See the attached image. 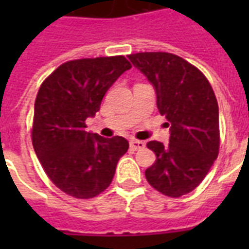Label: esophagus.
Masks as SVG:
<instances>
[{"label":"esophagus","instance_id":"esophagus-1","mask_svg":"<svg viewBox=\"0 0 249 249\" xmlns=\"http://www.w3.org/2000/svg\"><path fill=\"white\" fill-rule=\"evenodd\" d=\"M129 145L133 151H139V149H142L145 146V142L140 140H130Z\"/></svg>","mask_w":249,"mask_h":249}]
</instances>
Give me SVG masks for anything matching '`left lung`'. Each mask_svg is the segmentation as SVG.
Masks as SVG:
<instances>
[{
	"mask_svg": "<svg viewBox=\"0 0 249 249\" xmlns=\"http://www.w3.org/2000/svg\"><path fill=\"white\" fill-rule=\"evenodd\" d=\"M155 88L157 108L169 121V144L149 141L156 161L145 171L152 187L171 197L192 192L219 153V107L213 89L196 66L165 52L129 54Z\"/></svg>",
	"mask_w": 249,
	"mask_h": 249,
	"instance_id": "1",
	"label": "left lung"
}]
</instances>
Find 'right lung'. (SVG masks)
Returning a JSON list of instances; mask_svg holds the SVG:
<instances>
[{
	"instance_id": "add662e5",
	"label": "right lung",
	"mask_w": 249,
	"mask_h": 249,
	"mask_svg": "<svg viewBox=\"0 0 249 249\" xmlns=\"http://www.w3.org/2000/svg\"><path fill=\"white\" fill-rule=\"evenodd\" d=\"M132 65L124 56L82 58L58 66L42 82L35 103L33 148L56 187L77 198L109 187L129 142L87 132L105 93Z\"/></svg>"
}]
</instances>
